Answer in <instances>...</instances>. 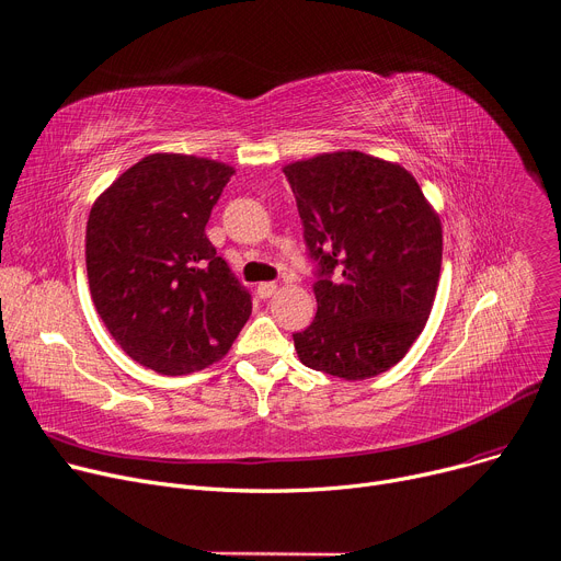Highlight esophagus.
<instances>
[{
  "mask_svg": "<svg viewBox=\"0 0 561 561\" xmlns=\"http://www.w3.org/2000/svg\"><path fill=\"white\" fill-rule=\"evenodd\" d=\"M276 289H278L276 283H260V285H257V297H260V299H270Z\"/></svg>",
  "mask_w": 561,
  "mask_h": 561,
  "instance_id": "obj_1",
  "label": "esophagus"
}]
</instances>
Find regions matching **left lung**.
Here are the masks:
<instances>
[{"label":"left lung","instance_id":"obj_1","mask_svg":"<svg viewBox=\"0 0 561 561\" xmlns=\"http://www.w3.org/2000/svg\"><path fill=\"white\" fill-rule=\"evenodd\" d=\"M283 173L317 278V314L291 335L295 350L331 377H377L430 319L443 260L436 211L407 169L358 150L317 154Z\"/></svg>","mask_w":561,"mask_h":561}]
</instances>
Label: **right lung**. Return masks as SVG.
<instances>
[{
  "label": "right lung",
  "instance_id": "add662e5",
  "mask_svg": "<svg viewBox=\"0 0 561 561\" xmlns=\"http://www.w3.org/2000/svg\"><path fill=\"white\" fill-rule=\"evenodd\" d=\"M234 171L194 154H148L91 207L87 274L106 331L159 375L219 360L251 314V291L205 234Z\"/></svg>",
  "mask_w": 561,
  "mask_h": 561
}]
</instances>
